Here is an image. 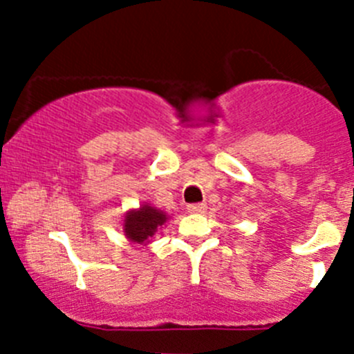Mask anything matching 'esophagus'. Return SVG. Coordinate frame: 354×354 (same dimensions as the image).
<instances>
[{
  "label": "esophagus",
  "instance_id": "1",
  "mask_svg": "<svg viewBox=\"0 0 354 354\" xmlns=\"http://www.w3.org/2000/svg\"><path fill=\"white\" fill-rule=\"evenodd\" d=\"M188 212L192 214H200V212H205L207 210V203H190V205L187 207Z\"/></svg>",
  "mask_w": 354,
  "mask_h": 354
}]
</instances>
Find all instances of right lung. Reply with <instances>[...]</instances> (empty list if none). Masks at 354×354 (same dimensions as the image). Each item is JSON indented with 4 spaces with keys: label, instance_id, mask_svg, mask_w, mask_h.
Here are the masks:
<instances>
[{
    "label": "right lung",
    "instance_id": "add662e5",
    "mask_svg": "<svg viewBox=\"0 0 354 354\" xmlns=\"http://www.w3.org/2000/svg\"><path fill=\"white\" fill-rule=\"evenodd\" d=\"M166 214L151 205L131 210L124 217V233L133 243H145L149 236H154L157 227L166 223Z\"/></svg>",
    "mask_w": 354,
    "mask_h": 354
}]
</instances>
